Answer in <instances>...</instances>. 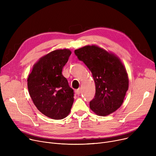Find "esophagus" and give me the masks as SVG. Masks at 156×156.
<instances>
[{
    "instance_id": "esophagus-1",
    "label": "esophagus",
    "mask_w": 156,
    "mask_h": 156,
    "mask_svg": "<svg viewBox=\"0 0 156 156\" xmlns=\"http://www.w3.org/2000/svg\"><path fill=\"white\" fill-rule=\"evenodd\" d=\"M75 92H76V93L77 95H80V93H81V89H80V88L77 89V90H76Z\"/></svg>"
}]
</instances>
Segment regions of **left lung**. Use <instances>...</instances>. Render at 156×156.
Masks as SVG:
<instances>
[{"mask_svg": "<svg viewBox=\"0 0 156 156\" xmlns=\"http://www.w3.org/2000/svg\"><path fill=\"white\" fill-rule=\"evenodd\" d=\"M75 54L90 70L95 83V94L90 102V108L103 116L116 111L123 102L129 84L120 59L95 45L76 49Z\"/></svg>", "mask_w": 156, "mask_h": 156, "instance_id": "obj_1", "label": "left lung"}]
</instances>
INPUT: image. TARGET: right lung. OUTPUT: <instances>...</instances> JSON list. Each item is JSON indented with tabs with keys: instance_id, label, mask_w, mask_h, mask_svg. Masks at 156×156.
Instances as JSON below:
<instances>
[{
	"instance_id": "1",
	"label": "right lung",
	"mask_w": 156,
	"mask_h": 156,
	"mask_svg": "<svg viewBox=\"0 0 156 156\" xmlns=\"http://www.w3.org/2000/svg\"><path fill=\"white\" fill-rule=\"evenodd\" d=\"M71 52L54 51L40 58L28 78L30 95L37 108L45 116L61 119L70 112L74 91L62 74Z\"/></svg>"
}]
</instances>
